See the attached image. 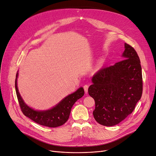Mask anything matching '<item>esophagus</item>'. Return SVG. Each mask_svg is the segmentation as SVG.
<instances>
[{"label":"esophagus","instance_id":"obj_1","mask_svg":"<svg viewBox=\"0 0 156 156\" xmlns=\"http://www.w3.org/2000/svg\"><path fill=\"white\" fill-rule=\"evenodd\" d=\"M83 88H84V92H85L86 94H87L88 93V84H85V85L83 87Z\"/></svg>","mask_w":156,"mask_h":156}]
</instances>
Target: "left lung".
<instances>
[{
  "label": "left lung",
  "mask_w": 156,
  "mask_h": 156,
  "mask_svg": "<svg viewBox=\"0 0 156 156\" xmlns=\"http://www.w3.org/2000/svg\"><path fill=\"white\" fill-rule=\"evenodd\" d=\"M123 59L94 75L88 94L95 101L93 115L105 126L119 124L135 109L143 94L140 61L133 47L125 44Z\"/></svg>",
  "instance_id": "8db88e82"
}]
</instances>
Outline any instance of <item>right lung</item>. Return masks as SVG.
I'll return each mask as SVG.
<instances>
[{"label":"right lung","mask_w":156,"mask_h":156,"mask_svg":"<svg viewBox=\"0 0 156 156\" xmlns=\"http://www.w3.org/2000/svg\"><path fill=\"white\" fill-rule=\"evenodd\" d=\"M17 77L18 73L16 74L15 87L21 111L24 115L41 126L56 127L65 124L69 119L71 109L73 104L79 98H82L84 94L83 88L81 87L77 91L64 98L59 103L51 109L47 111H36L26 105L22 99L17 88Z\"/></svg>","instance_id":"1"}]
</instances>
